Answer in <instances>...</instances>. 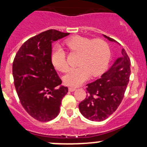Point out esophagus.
<instances>
[{
  "mask_svg": "<svg viewBox=\"0 0 147 147\" xmlns=\"http://www.w3.org/2000/svg\"><path fill=\"white\" fill-rule=\"evenodd\" d=\"M76 90V88L75 87H69V92H74Z\"/></svg>",
  "mask_w": 147,
  "mask_h": 147,
  "instance_id": "1",
  "label": "esophagus"
}]
</instances>
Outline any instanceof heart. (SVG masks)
Listing matches in <instances>:
<instances>
[{"instance_id":"b5f03b06","label":"heart","mask_w":147,"mask_h":147,"mask_svg":"<svg viewBox=\"0 0 147 147\" xmlns=\"http://www.w3.org/2000/svg\"><path fill=\"white\" fill-rule=\"evenodd\" d=\"M65 45L71 53L79 54L77 67L72 68L64 77L67 85H80L91 75L96 77L103 72L109 63L110 49L107 42L102 39H94L75 35L65 40ZM53 65L57 70L65 72L69 69L65 52L60 47L52 52Z\"/></svg>"}]
</instances>
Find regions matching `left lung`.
Here are the masks:
<instances>
[{
	"instance_id": "1",
	"label": "left lung",
	"mask_w": 147,
	"mask_h": 147,
	"mask_svg": "<svg viewBox=\"0 0 147 147\" xmlns=\"http://www.w3.org/2000/svg\"><path fill=\"white\" fill-rule=\"evenodd\" d=\"M109 40H115L104 35ZM131 61L124 48L100 79L87 84V97L79 105L81 114L91 121H102L112 115L124 96L131 74Z\"/></svg>"
}]
</instances>
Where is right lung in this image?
<instances>
[{"mask_svg": "<svg viewBox=\"0 0 147 147\" xmlns=\"http://www.w3.org/2000/svg\"><path fill=\"white\" fill-rule=\"evenodd\" d=\"M48 30L26 40L13 63L14 84L19 100L26 112L40 121L55 119L60 112L61 101L68 88L51 60L52 43L69 35Z\"/></svg>", "mask_w": 147, "mask_h": 147, "instance_id": "right-lung-1", "label": "right lung"}]
</instances>
